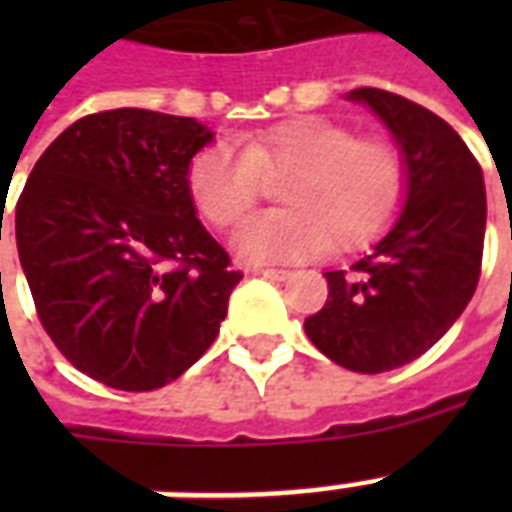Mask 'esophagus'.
Instances as JSON below:
<instances>
[{"label":"esophagus","mask_w":512,"mask_h":512,"mask_svg":"<svg viewBox=\"0 0 512 512\" xmlns=\"http://www.w3.org/2000/svg\"><path fill=\"white\" fill-rule=\"evenodd\" d=\"M260 276H265V279H273V281H284L289 279V271H284V268H260Z\"/></svg>","instance_id":"34e87169"}]
</instances>
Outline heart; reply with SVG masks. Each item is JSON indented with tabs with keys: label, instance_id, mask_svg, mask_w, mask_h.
Returning a JSON list of instances; mask_svg holds the SVG:
<instances>
[{
	"label": "heart",
	"instance_id": "heart-1",
	"mask_svg": "<svg viewBox=\"0 0 512 512\" xmlns=\"http://www.w3.org/2000/svg\"><path fill=\"white\" fill-rule=\"evenodd\" d=\"M279 180L284 209L249 217L233 233V249L247 263H292L372 244L404 207L409 162L393 140L305 114L249 132L239 148L209 143L185 172L193 207L215 228L239 223L265 183Z\"/></svg>",
	"mask_w": 512,
	"mask_h": 512
}]
</instances>
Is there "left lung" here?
I'll list each match as a JSON object with an SVG mask.
<instances>
[{
	"label": "left lung",
	"mask_w": 512,
	"mask_h": 512,
	"mask_svg": "<svg viewBox=\"0 0 512 512\" xmlns=\"http://www.w3.org/2000/svg\"><path fill=\"white\" fill-rule=\"evenodd\" d=\"M409 162V191L396 225L372 255L329 271V297L305 319V335L350 372L380 374L430 350L460 319L481 279L486 188L465 140L412 100L358 87Z\"/></svg>",
	"instance_id": "left-lung-1"
}]
</instances>
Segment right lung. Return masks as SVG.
Listing matches in <instances>:
<instances>
[{"instance_id":"right-lung-1","label":"right lung","mask_w":512,"mask_h":512,"mask_svg":"<svg viewBox=\"0 0 512 512\" xmlns=\"http://www.w3.org/2000/svg\"><path fill=\"white\" fill-rule=\"evenodd\" d=\"M212 132L188 116L114 108L52 140L15 204L36 316L108 388H162L215 342L239 284L196 217L185 172Z\"/></svg>"}]
</instances>
